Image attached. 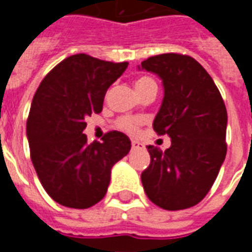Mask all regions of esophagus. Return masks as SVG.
Masks as SVG:
<instances>
[{"mask_svg":"<svg viewBox=\"0 0 252 252\" xmlns=\"http://www.w3.org/2000/svg\"><path fill=\"white\" fill-rule=\"evenodd\" d=\"M131 146H132V150H139V148H143L142 143L136 142V140H132Z\"/></svg>","mask_w":252,"mask_h":252,"instance_id":"34e87169","label":"esophagus"}]
</instances>
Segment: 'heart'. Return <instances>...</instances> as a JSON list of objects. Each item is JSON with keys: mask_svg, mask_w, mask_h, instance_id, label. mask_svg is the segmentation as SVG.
<instances>
[{"mask_svg": "<svg viewBox=\"0 0 252 252\" xmlns=\"http://www.w3.org/2000/svg\"><path fill=\"white\" fill-rule=\"evenodd\" d=\"M150 86H157V83L154 81L153 78L146 77H139L135 82V88H136L137 93L143 92L144 89L150 88ZM116 126L119 129H121L123 132H126V133H131V135H135L139 128L142 126V120L137 119V117H132V116H123L120 119H117L116 121Z\"/></svg>", "mask_w": 252, "mask_h": 252, "instance_id": "1", "label": "heart"}]
</instances>
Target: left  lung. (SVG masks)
Listing matches in <instances>:
<instances>
[{"instance_id": "1", "label": "left lung", "mask_w": 252, "mask_h": 252, "mask_svg": "<svg viewBox=\"0 0 252 252\" xmlns=\"http://www.w3.org/2000/svg\"><path fill=\"white\" fill-rule=\"evenodd\" d=\"M142 68L163 81V102L154 131L171 137L166 151L147 147L151 162L142 173L143 188L155 205L186 209L208 194L225 159V104L211 75L189 55L150 57Z\"/></svg>"}]
</instances>
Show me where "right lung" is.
<instances>
[{
	"instance_id": "1",
	"label": "right lung",
	"mask_w": 252,
	"mask_h": 252,
	"mask_svg": "<svg viewBox=\"0 0 252 252\" xmlns=\"http://www.w3.org/2000/svg\"><path fill=\"white\" fill-rule=\"evenodd\" d=\"M128 62L86 54L66 58L36 90L27 120L31 160L47 194L67 208L86 209L106 194L110 170L131 150L126 135L106 132L88 144L86 119L102 110L106 90Z\"/></svg>"
}]
</instances>
